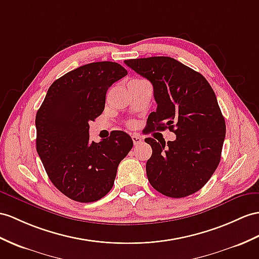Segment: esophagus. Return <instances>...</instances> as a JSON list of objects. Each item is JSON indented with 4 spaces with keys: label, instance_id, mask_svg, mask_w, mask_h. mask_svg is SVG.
Listing matches in <instances>:
<instances>
[{
    "label": "esophagus",
    "instance_id": "1",
    "mask_svg": "<svg viewBox=\"0 0 259 259\" xmlns=\"http://www.w3.org/2000/svg\"><path fill=\"white\" fill-rule=\"evenodd\" d=\"M132 141L134 143V146H138V145L143 143V138L137 135H133L132 136Z\"/></svg>",
    "mask_w": 259,
    "mask_h": 259
}]
</instances>
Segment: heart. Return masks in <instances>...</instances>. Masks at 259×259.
<instances>
[{"label": "heart", "mask_w": 259, "mask_h": 259, "mask_svg": "<svg viewBox=\"0 0 259 259\" xmlns=\"http://www.w3.org/2000/svg\"><path fill=\"white\" fill-rule=\"evenodd\" d=\"M135 80H136V81H140V80H138V79H135Z\"/></svg>", "instance_id": "b5f03b06"}]
</instances>
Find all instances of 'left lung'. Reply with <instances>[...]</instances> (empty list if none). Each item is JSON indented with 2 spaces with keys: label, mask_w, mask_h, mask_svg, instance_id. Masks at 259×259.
Instances as JSON below:
<instances>
[{
  "label": "left lung",
  "mask_w": 259,
  "mask_h": 259,
  "mask_svg": "<svg viewBox=\"0 0 259 259\" xmlns=\"http://www.w3.org/2000/svg\"><path fill=\"white\" fill-rule=\"evenodd\" d=\"M124 62L153 84L157 110L147 118V131L168 128L177 136L167 144L145 138L153 149L146 162L149 184L170 198L199 191L219 166L226 131L210 83L202 74L170 57Z\"/></svg>",
  "instance_id": "obj_1"
}]
</instances>
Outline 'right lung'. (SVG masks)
Segmentation results:
<instances>
[{
	"mask_svg": "<svg viewBox=\"0 0 259 259\" xmlns=\"http://www.w3.org/2000/svg\"><path fill=\"white\" fill-rule=\"evenodd\" d=\"M126 74L112 61L81 66L49 87L37 111V153L53 185L73 201L94 202L108 194L133 147L123 131L100 143L89 135V122L102 114L109 88Z\"/></svg>",
	"mask_w": 259,
	"mask_h": 259,
	"instance_id": "obj_1",
	"label": "right lung"
}]
</instances>
